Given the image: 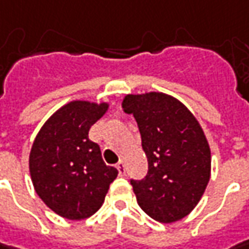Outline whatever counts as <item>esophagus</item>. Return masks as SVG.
Instances as JSON below:
<instances>
[{"mask_svg": "<svg viewBox=\"0 0 249 249\" xmlns=\"http://www.w3.org/2000/svg\"><path fill=\"white\" fill-rule=\"evenodd\" d=\"M117 169H118V174H120V176H124L125 175V164H124V161H120V162L117 164Z\"/></svg>", "mask_w": 249, "mask_h": 249, "instance_id": "obj_1", "label": "esophagus"}]
</instances>
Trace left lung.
<instances>
[{
	"label": "left lung",
	"instance_id": "obj_1",
	"mask_svg": "<svg viewBox=\"0 0 249 249\" xmlns=\"http://www.w3.org/2000/svg\"><path fill=\"white\" fill-rule=\"evenodd\" d=\"M132 114L149 161L142 180H131L138 204L150 218L174 223L200 202L211 178V149L201 125L180 100L164 92L129 93Z\"/></svg>",
	"mask_w": 249,
	"mask_h": 249
}]
</instances>
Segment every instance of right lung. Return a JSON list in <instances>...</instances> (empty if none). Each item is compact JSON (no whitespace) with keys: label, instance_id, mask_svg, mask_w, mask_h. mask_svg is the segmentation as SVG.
I'll list each match as a JSON object with an SVG mask.
<instances>
[{"label":"right lung","instance_id":"add662e5","mask_svg":"<svg viewBox=\"0 0 249 249\" xmlns=\"http://www.w3.org/2000/svg\"><path fill=\"white\" fill-rule=\"evenodd\" d=\"M108 106V102L71 100L48 118L33 142L29 168L34 190L62 218L92 216L117 178L118 171L105 164L100 147L88 138Z\"/></svg>","mask_w":249,"mask_h":249}]
</instances>
